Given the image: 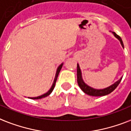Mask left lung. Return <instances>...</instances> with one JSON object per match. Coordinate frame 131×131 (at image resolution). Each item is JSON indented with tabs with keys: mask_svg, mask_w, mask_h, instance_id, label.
<instances>
[{
	"mask_svg": "<svg viewBox=\"0 0 131 131\" xmlns=\"http://www.w3.org/2000/svg\"><path fill=\"white\" fill-rule=\"evenodd\" d=\"M112 33H113V34L114 35V36H115L117 39H118V40L120 41V43H121L122 46L124 48V43L122 40L121 37H119V35H117L115 32H112ZM122 79V78H121L120 79L115 82V83L113 84V85H111V86H109V87H108V88H104V89H102V90H96V89H94V88H91V87H90L89 85H88L87 84L85 83V82L83 81V80L82 79L81 71V69H80L79 65L77 63V82H78L79 86L80 88L81 89L83 92H85V93L88 94V95H90V96H106L107 94H110V93H111V92H113V90H115V88L118 86L119 83L121 82Z\"/></svg>",
	"mask_w": 131,
	"mask_h": 131,
	"instance_id": "left-lung-1",
	"label": "left lung"
}]
</instances>
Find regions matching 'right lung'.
<instances>
[{
  "label": "right lung",
  "mask_w": 131,
  "mask_h": 131,
  "mask_svg": "<svg viewBox=\"0 0 131 131\" xmlns=\"http://www.w3.org/2000/svg\"><path fill=\"white\" fill-rule=\"evenodd\" d=\"M63 63H61V64L58 67V68L57 70V72H56V74H55V77H54V82H53V84H52V87L50 88L49 90H48V92H47L46 94H43V95H41V96H37V97H33V98H31V99H41L42 98H44V97H46L48 96V95L51 94V92H52V90H54V86H55V83H56V81H57V77H58V75L59 74V72H60L61 69L62 68L63 66Z\"/></svg>",
  "instance_id": "obj_1"
}]
</instances>
